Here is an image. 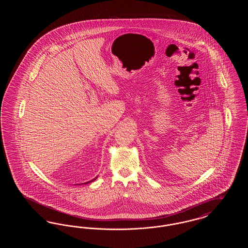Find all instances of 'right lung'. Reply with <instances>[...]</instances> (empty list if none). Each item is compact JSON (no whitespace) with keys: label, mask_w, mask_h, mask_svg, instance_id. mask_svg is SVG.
Returning a JSON list of instances; mask_svg holds the SVG:
<instances>
[{"label":"right lung","mask_w":248,"mask_h":248,"mask_svg":"<svg viewBox=\"0 0 248 248\" xmlns=\"http://www.w3.org/2000/svg\"><path fill=\"white\" fill-rule=\"evenodd\" d=\"M97 178V177H94V178H93L92 180H90V181H87V182H85V183H83V184H88V183H90V182H92V181H94V180H95ZM78 185H81V184H78Z\"/></svg>","instance_id":"1"}]
</instances>
